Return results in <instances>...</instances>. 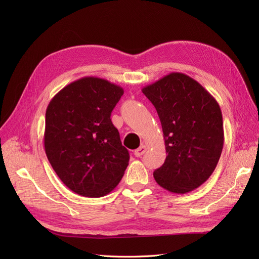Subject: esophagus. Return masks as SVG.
Returning <instances> with one entry per match:
<instances>
[{
	"mask_svg": "<svg viewBox=\"0 0 259 259\" xmlns=\"http://www.w3.org/2000/svg\"><path fill=\"white\" fill-rule=\"evenodd\" d=\"M146 150H147V147L143 145V146H140L138 149H136V150L134 151V154H135V156H137V158H140V156H142L146 152Z\"/></svg>",
	"mask_w": 259,
	"mask_h": 259,
	"instance_id": "34e87169",
	"label": "esophagus"
}]
</instances>
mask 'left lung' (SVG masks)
Wrapping results in <instances>:
<instances>
[{"label": "left lung", "instance_id": "left-lung-1", "mask_svg": "<svg viewBox=\"0 0 259 259\" xmlns=\"http://www.w3.org/2000/svg\"><path fill=\"white\" fill-rule=\"evenodd\" d=\"M159 114L166 159L153 171L164 189L187 193L204 184L224 147L221 107L189 75L171 72L142 90Z\"/></svg>", "mask_w": 259, "mask_h": 259}]
</instances>
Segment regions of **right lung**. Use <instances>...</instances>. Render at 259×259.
I'll return each instance as SVG.
<instances>
[{"mask_svg": "<svg viewBox=\"0 0 259 259\" xmlns=\"http://www.w3.org/2000/svg\"><path fill=\"white\" fill-rule=\"evenodd\" d=\"M123 93L119 85L85 76L65 86L46 109V155L61 182L79 195L111 192L128 165V151L110 119Z\"/></svg>", "mask_w": 259, "mask_h": 259, "instance_id": "obj_1", "label": "right lung"}]
</instances>
